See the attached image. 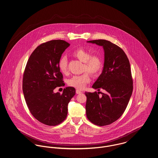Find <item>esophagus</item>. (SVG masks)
<instances>
[{"instance_id":"esophagus-1","label":"esophagus","mask_w":158,"mask_h":158,"mask_svg":"<svg viewBox=\"0 0 158 158\" xmlns=\"http://www.w3.org/2000/svg\"><path fill=\"white\" fill-rule=\"evenodd\" d=\"M82 93L83 92L80 90H76V94H82Z\"/></svg>"}]
</instances>
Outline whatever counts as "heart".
<instances>
[{"instance_id": "b5f03b06", "label": "heart", "mask_w": 158, "mask_h": 158, "mask_svg": "<svg viewBox=\"0 0 158 158\" xmlns=\"http://www.w3.org/2000/svg\"><path fill=\"white\" fill-rule=\"evenodd\" d=\"M73 56L84 63L83 71H88L94 76L99 74L103 68L102 57L97 54H91V53L84 48H78L72 53ZM58 67L60 71L63 74L68 73V59L62 56L59 60ZM88 72L80 75H74L68 81V84L77 89H83L90 83V75Z\"/></svg>"}]
</instances>
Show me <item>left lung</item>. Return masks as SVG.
I'll use <instances>...</instances> for the list:
<instances>
[{
	"instance_id": "left-lung-1",
	"label": "left lung",
	"mask_w": 158,
	"mask_h": 158,
	"mask_svg": "<svg viewBox=\"0 0 158 158\" xmlns=\"http://www.w3.org/2000/svg\"><path fill=\"white\" fill-rule=\"evenodd\" d=\"M87 42L102 46L104 64L102 74L92 87L104 93L85 92L87 118L98 126L108 125L118 119L128 104L133 90V80L129 59L123 50L104 40ZM102 95L99 96L98 94Z\"/></svg>"
}]
</instances>
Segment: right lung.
Instances as JSON below:
<instances>
[{"label": "right lung", "mask_w": 158, "mask_h": 158, "mask_svg": "<svg viewBox=\"0 0 158 158\" xmlns=\"http://www.w3.org/2000/svg\"><path fill=\"white\" fill-rule=\"evenodd\" d=\"M70 45L63 40H52L40 45L31 54L24 72L23 91L29 110L36 119L48 126L63 122L68 105L75 89L67 87L63 94L54 93L57 87L64 85L58 62Z\"/></svg>", "instance_id": "right-lung-1"}]
</instances>
